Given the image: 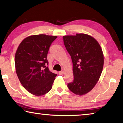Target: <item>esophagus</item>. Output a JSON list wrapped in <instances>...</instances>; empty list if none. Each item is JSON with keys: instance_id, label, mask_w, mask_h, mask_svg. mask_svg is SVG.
Segmentation results:
<instances>
[{"instance_id": "34e87169", "label": "esophagus", "mask_w": 123, "mask_h": 123, "mask_svg": "<svg viewBox=\"0 0 123 123\" xmlns=\"http://www.w3.org/2000/svg\"><path fill=\"white\" fill-rule=\"evenodd\" d=\"M59 75H62L64 74V71H61V72H59Z\"/></svg>"}]
</instances>
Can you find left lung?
Returning a JSON list of instances; mask_svg holds the SVG:
<instances>
[{"instance_id": "obj_1", "label": "left lung", "mask_w": 123, "mask_h": 123, "mask_svg": "<svg viewBox=\"0 0 123 123\" xmlns=\"http://www.w3.org/2000/svg\"><path fill=\"white\" fill-rule=\"evenodd\" d=\"M63 42L72 58L74 80L68 87L76 95L86 94L98 81L103 71L104 55L93 37L85 34L64 36Z\"/></svg>"}]
</instances>
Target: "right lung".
I'll list each match as a JSON object with an SVG mask.
<instances>
[{
    "mask_svg": "<svg viewBox=\"0 0 123 123\" xmlns=\"http://www.w3.org/2000/svg\"><path fill=\"white\" fill-rule=\"evenodd\" d=\"M56 36L32 35L26 37L15 54V67L20 83L29 92L36 96L44 95L51 89L57 74L49 70L47 54Z\"/></svg>",
    "mask_w": 123,
    "mask_h": 123,
    "instance_id": "obj_1",
    "label": "right lung"
}]
</instances>
